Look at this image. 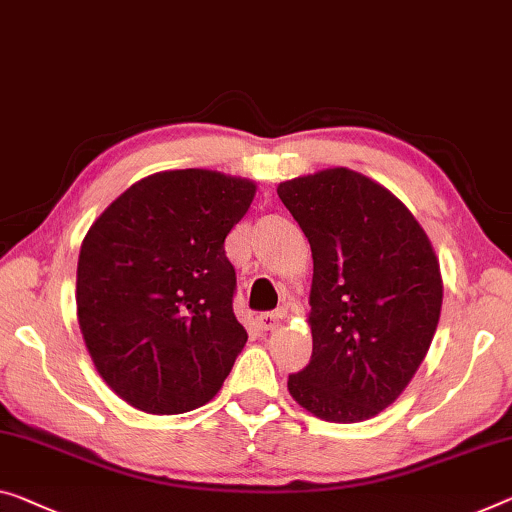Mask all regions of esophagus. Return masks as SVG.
<instances>
[{
  "mask_svg": "<svg viewBox=\"0 0 512 512\" xmlns=\"http://www.w3.org/2000/svg\"><path fill=\"white\" fill-rule=\"evenodd\" d=\"M279 322H281L279 313H274V311H265V313H261V316H258V327H261L263 332H270V329L279 327Z\"/></svg>",
  "mask_w": 512,
  "mask_h": 512,
  "instance_id": "1",
  "label": "esophagus"
}]
</instances>
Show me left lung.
Instances as JSON below:
<instances>
[{
    "mask_svg": "<svg viewBox=\"0 0 512 512\" xmlns=\"http://www.w3.org/2000/svg\"><path fill=\"white\" fill-rule=\"evenodd\" d=\"M277 194L313 256V352L288 375L290 396L325 421L371 419L405 391L435 336V251L412 212L357 171L286 180Z\"/></svg>",
    "mask_w": 512,
    "mask_h": 512,
    "instance_id": "1",
    "label": "left lung"
}]
</instances>
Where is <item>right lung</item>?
<instances>
[{"label": "right lung", "mask_w": 512, "mask_h": 512, "mask_svg": "<svg viewBox=\"0 0 512 512\" xmlns=\"http://www.w3.org/2000/svg\"><path fill=\"white\" fill-rule=\"evenodd\" d=\"M256 185L208 169L162 171L96 219L77 261V320L109 389L148 414L215 398L247 332L233 313L224 240Z\"/></svg>", "instance_id": "obj_1"}]
</instances>
